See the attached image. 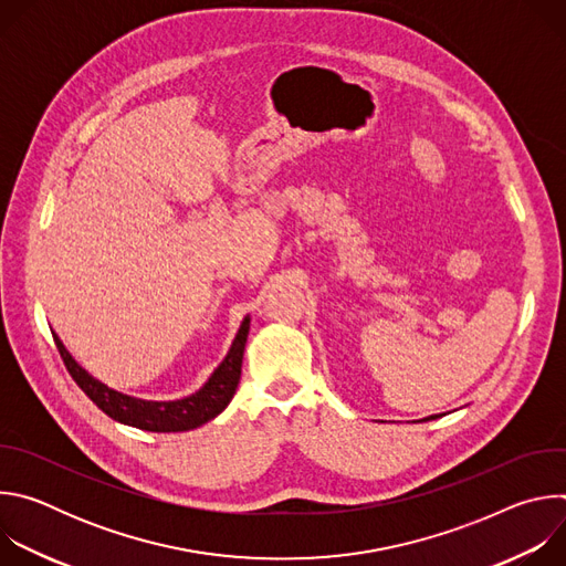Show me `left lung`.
<instances>
[{"instance_id":"left-lung-1","label":"left lung","mask_w":566,"mask_h":566,"mask_svg":"<svg viewBox=\"0 0 566 566\" xmlns=\"http://www.w3.org/2000/svg\"><path fill=\"white\" fill-rule=\"evenodd\" d=\"M439 417H443V415H432V417H426V419H421V421H432V419H439Z\"/></svg>"}]
</instances>
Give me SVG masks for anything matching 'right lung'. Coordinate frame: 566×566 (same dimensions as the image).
Instances as JSON below:
<instances>
[{
	"instance_id": "add662e5",
	"label": "right lung",
	"mask_w": 566,
	"mask_h": 566,
	"mask_svg": "<svg viewBox=\"0 0 566 566\" xmlns=\"http://www.w3.org/2000/svg\"><path fill=\"white\" fill-rule=\"evenodd\" d=\"M249 332H251V315L241 319L239 332L226 358L217 365L210 378L195 394L177 400H145V398H136L107 387L103 380L94 378L85 367L77 365V360L69 354V349L64 347V343L55 332L51 334L71 378L107 417H112L118 423L147 430V432H188L212 421L228 408V402L232 400L239 385L241 360H244Z\"/></svg>"
}]
</instances>
